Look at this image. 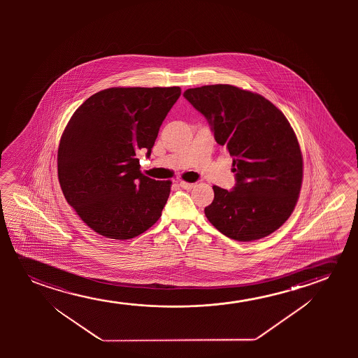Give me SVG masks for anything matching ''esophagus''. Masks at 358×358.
I'll return each instance as SVG.
<instances>
[{
  "label": "esophagus",
  "instance_id": "obj_1",
  "mask_svg": "<svg viewBox=\"0 0 358 358\" xmlns=\"http://www.w3.org/2000/svg\"><path fill=\"white\" fill-rule=\"evenodd\" d=\"M180 187L183 188V189L189 191V189H192V188H194V187H196V183H188V182L181 181L180 182Z\"/></svg>",
  "mask_w": 358,
  "mask_h": 358
}]
</instances>
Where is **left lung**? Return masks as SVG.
<instances>
[{
  "mask_svg": "<svg viewBox=\"0 0 358 358\" xmlns=\"http://www.w3.org/2000/svg\"><path fill=\"white\" fill-rule=\"evenodd\" d=\"M183 96L234 157L235 187H213L208 220L241 242L273 234L292 214L303 177V157L287 118L264 96L230 84L187 89Z\"/></svg>",
  "mask_w": 358,
  "mask_h": 358,
  "instance_id": "obj_1",
  "label": "left lung"
}]
</instances>
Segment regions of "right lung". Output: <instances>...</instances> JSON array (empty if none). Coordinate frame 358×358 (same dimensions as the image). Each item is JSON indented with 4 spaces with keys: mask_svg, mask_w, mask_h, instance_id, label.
Segmentation results:
<instances>
[{
    "mask_svg": "<svg viewBox=\"0 0 358 358\" xmlns=\"http://www.w3.org/2000/svg\"><path fill=\"white\" fill-rule=\"evenodd\" d=\"M181 95L170 88H108L79 106L64 128L57 171L66 201L99 235L129 240L162 216L171 181L141 172L162 121Z\"/></svg>",
    "mask_w": 358,
    "mask_h": 358,
    "instance_id": "1",
    "label": "right lung"
}]
</instances>
